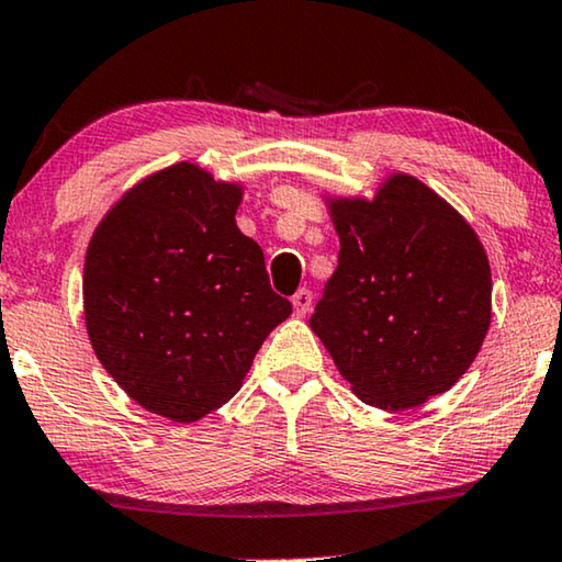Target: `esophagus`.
Returning <instances> with one entry per match:
<instances>
[{
	"mask_svg": "<svg viewBox=\"0 0 562 562\" xmlns=\"http://www.w3.org/2000/svg\"><path fill=\"white\" fill-rule=\"evenodd\" d=\"M292 305H295V315L305 317L310 310H313V292H310L307 288H300L295 292V297H292Z\"/></svg>",
	"mask_w": 562,
	"mask_h": 562,
	"instance_id": "1",
	"label": "esophagus"
}]
</instances>
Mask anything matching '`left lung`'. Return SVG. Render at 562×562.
Here are the masks:
<instances>
[{
	"mask_svg": "<svg viewBox=\"0 0 562 562\" xmlns=\"http://www.w3.org/2000/svg\"><path fill=\"white\" fill-rule=\"evenodd\" d=\"M340 255L310 327L380 409L450 390L490 327V265L473 227L430 187L393 175L375 200H329Z\"/></svg>",
	"mask_w": 562,
	"mask_h": 562,
	"instance_id": "1",
	"label": "left lung"
}]
</instances>
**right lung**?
Listing matches in <instances>:
<instances>
[{
    "mask_svg": "<svg viewBox=\"0 0 562 562\" xmlns=\"http://www.w3.org/2000/svg\"><path fill=\"white\" fill-rule=\"evenodd\" d=\"M239 200L237 184L172 165L132 187L87 247L94 355L135 403L175 423L225 405L292 313L260 245L239 233Z\"/></svg>",
    "mask_w": 562,
    "mask_h": 562,
    "instance_id": "right-lung-1",
    "label": "right lung"
}]
</instances>
